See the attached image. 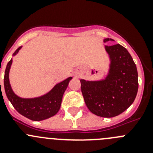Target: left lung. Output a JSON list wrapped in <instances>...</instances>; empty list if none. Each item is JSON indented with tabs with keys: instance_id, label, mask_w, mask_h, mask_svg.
I'll return each mask as SVG.
<instances>
[{
	"instance_id": "1",
	"label": "left lung",
	"mask_w": 153,
	"mask_h": 153,
	"mask_svg": "<svg viewBox=\"0 0 153 153\" xmlns=\"http://www.w3.org/2000/svg\"><path fill=\"white\" fill-rule=\"evenodd\" d=\"M113 40L106 38L104 42ZM111 66L107 77L101 81L80 79L85 103L91 113L101 117H117L134 102L139 87L136 66L125 47L106 45Z\"/></svg>"
}]
</instances>
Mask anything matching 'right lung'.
<instances>
[{
    "label": "right lung",
    "mask_w": 153,
    "mask_h": 153,
    "mask_svg": "<svg viewBox=\"0 0 153 153\" xmlns=\"http://www.w3.org/2000/svg\"><path fill=\"white\" fill-rule=\"evenodd\" d=\"M20 49L21 47L14 52L13 55L17 53ZM11 63L12 59L8 62L5 69L4 84L7 97L14 109L20 114L33 121L46 120L56 114L60 108L63 93L72 77L67 78L56 84L51 92L43 97L35 99H22L13 93L9 83L8 74Z\"/></svg>",
    "instance_id": "right-lung-1"
}]
</instances>
